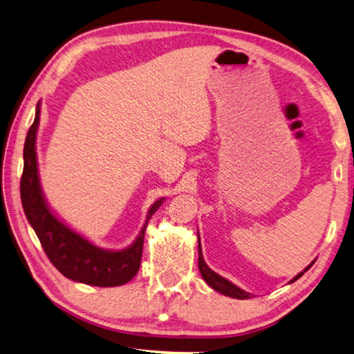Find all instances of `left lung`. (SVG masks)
I'll return each mask as SVG.
<instances>
[{"instance_id": "8db88e82", "label": "left lung", "mask_w": 354, "mask_h": 354, "mask_svg": "<svg viewBox=\"0 0 354 354\" xmlns=\"http://www.w3.org/2000/svg\"><path fill=\"white\" fill-rule=\"evenodd\" d=\"M198 254H199V257H198L199 272H201L203 279L205 280V283H207L210 288H214L215 291L221 292V294H224V295H227V297H232V299L244 300V299H249V297H250L249 292H244L243 289H240L239 286H235L234 283H230L229 280L223 279L221 275H218L216 272L212 271V269H210L207 265H205V261H204V259H203V252H201V243H199V241H198ZM313 265H314V261L311 263V265H308V266L304 269V272H300V274L295 275V277L291 280V283H292V281L297 280V279H300L301 275H304Z\"/></svg>"}]
</instances>
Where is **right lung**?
<instances>
[{"mask_svg":"<svg viewBox=\"0 0 354 354\" xmlns=\"http://www.w3.org/2000/svg\"><path fill=\"white\" fill-rule=\"evenodd\" d=\"M40 124V104L37 105L34 124L26 136L23 158L24 167L20 181V194L26 218L40 240L44 254L65 277L93 286H120L138 274L142 259L144 235L151 215L164 203V198L151 205L142 230L130 248L124 250H105L75 234L65 226L44 201L37 169L35 136Z\"/></svg>","mask_w":354,"mask_h":354,"instance_id":"add662e5","label":"right lung"}]
</instances>
